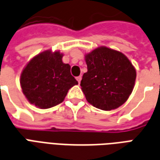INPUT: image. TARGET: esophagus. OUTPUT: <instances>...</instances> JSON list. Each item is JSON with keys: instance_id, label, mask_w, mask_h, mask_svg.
Here are the masks:
<instances>
[{"instance_id": "esophagus-1", "label": "esophagus", "mask_w": 160, "mask_h": 160, "mask_svg": "<svg viewBox=\"0 0 160 160\" xmlns=\"http://www.w3.org/2000/svg\"><path fill=\"white\" fill-rule=\"evenodd\" d=\"M77 80H78V83H80V82H81V80H82L81 76H79V77H77Z\"/></svg>"}]
</instances>
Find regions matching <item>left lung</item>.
Masks as SVG:
<instances>
[{"label":"left lung","mask_w":160,"mask_h":160,"mask_svg":"<svg viewBox=\"0 0 160 160\" xmlns=\"http://www.w3.org/2000/svg\"><path fill=\"white\" fill-rule=\"evenodd\" d=\"M88 72L81 81L88 103L104 111L116 109L132 93L136 78L126 56L107 47H100L85 55Z\"/></svg>","instance_id":"left-lung-1"}]
</instances>
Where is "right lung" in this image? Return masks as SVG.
<instances>
[{
	"label": "right lung",
	"mask_w": 160,
	"mask_h": 160,
	"mask_svg": "<svg viewBox=\"0 0 160 160\" xmlns=\"http://www.w3.org/2000/svg\"><path fill=\"white\" fill-rule=\"evenodd\" d=\"M59 51H45L34 57L23 70L20 84L31 104L47 109L61 103L70 88L78 84L71 66L62 62Z\"/></svg>",
	"instance_id": "right-lung-1"
}]
</instances>
